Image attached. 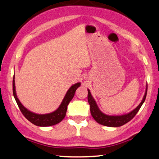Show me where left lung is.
<instances>
[{
  "label": "left lung",
  "mask_w": 159,
  "mask_h": 159,
  "mask_svg": "<svg viewBox=\"0 0 159 159\" xmlns=\"http://www.w3.org/2000/svg\"><path fill=\"white\" fill-rule=\"evenodd\" d=\"M147 92H148V84L146 85L145 93L141 102L139 104V105L136 109L131 111V112L121 116H109L101 111L100 109H99L95 99L92 96L91 91H90L89 89H88V102L90 104V110H91V116L98 123L104 126L111 127H120L122 125H124L125 124L127 123L128 122H129L136 116L138 111L140 109V107L143 105V104L144 103L146 98Z\"/></svg>",
  "instance_id": "1"
}]
</instances>
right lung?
I'll return each instance as SVG.
<instances>
[{
    "mask_svg": "<svg viewBox=\"0 0 159 159\" xmlns=\"http://www.w3.org/2000/svg\"><path fill=\"white\" fill-rule=\"evenodd\" d=\"M15 77L14 75L13 78V95L16 100V103L19 106L20 111L23 114V116L28 120L32 122V124L34 125H37L39 127H49L58 124L66 116V113L67 111V107L69 104L70 102L72 100L75 95V93L77 89L80 86L81 83L77 82L73 86H71L70 89L68 90V91L66 93L65 96L63 99L59 107L54 111L49 113H45V114H39V113H36L30 111L24 107L21 102L19 101V98H17V95L16 93V86H15Z\"/></svg>",
    "mask_w": 159,
    "mask_h": 159,
    "instance_id": "right-lung-1",
    "label": "right lung"
}]
</instances>
